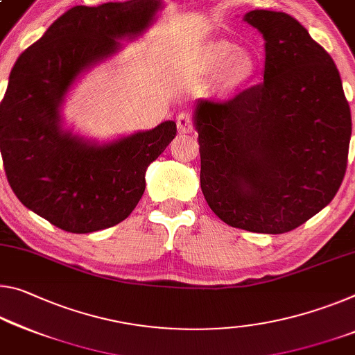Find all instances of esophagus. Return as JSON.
Instances as JSON below:
<instances>
[{
    "mask_svg": "<svg viewBox=\"0 0 355 355\" xmlns=\"http://www.w3.org/2000/svg\"><path fill=\"white\" fill-rule=\"evenodd\" d=\"M177 126H178V131L182 134H189L194 131L193 118H191V115L187 114V112H182V114L177 116Z\"/></svg>",
    "mask_w": 355,
    "mask_h": 355,
    "instance_id": "34e87169",
    "label": "esophagus"
}]
</instances>
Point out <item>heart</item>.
<instances>
[{
  "mask_svg": "<svg viewBox=\"0 0 355 355\" xmlns=\"http://www.w3.org/2000/svg\"><path fill=\"white\" fill-rule=\"evenodd\" d=\"M202 58L211 72H224L229 92L245 87L256 72V61L248 50L239 49L227 41L208 44Z\"/></svg>",
  "mask_w": 355,
  "mask_h": 355,
  "instance_id": "b5f03b06",
  "label": "heart"
}]
</instances>
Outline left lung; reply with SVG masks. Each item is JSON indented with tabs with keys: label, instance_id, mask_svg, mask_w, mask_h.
Wrapping results in <instances>:
<instances>
[{
	"label": "left lung",
	"instance_id": "1",
	"mask_svg": "<svg viewBox=\"0 0 355 355\" xmlns=\"http://www.w3.org/2000/svg\"><path fill=\"white\" fill-rule=\"evenodd\" d=\"M243 20L266 41L263 82L227 103H196L200 188L229 226L284 234L338 193L351 109L331 56L294 17L256 9Z\"/></svg>",
	"mask_w": 355,
	"mask_h": 355
}]
</instances>
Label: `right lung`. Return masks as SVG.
I'll list each match as a JSON object with an SVG mask.
<instances>
[{
    "instance_id": "obj_1",
    "label": "right lung",
    "mask_w": 355,
    "mask_h": 355,
    "mask_svg": "<svg viewBox=\"0 0 355 355\" xmlns=\"http://www.w3.org/2000/svg\"><path fill=\"white\" fill-rule=\"evenodd\" d=\"M162 0L76 6L19 56L0 104V151L21 204L53 226L89 234L126 219L145 173L177 134L175 121L99 142L67 126L63 105L94 66L145 35Z\"/></svg>"
}]
</instances>
